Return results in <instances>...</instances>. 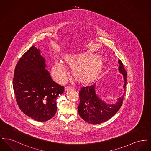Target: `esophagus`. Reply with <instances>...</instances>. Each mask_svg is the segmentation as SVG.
<instances>
[{
  "mask_svg": "<svg viewBox=\"0 0 151 151\" xmlns=\"http://www.w3.org/2000/svg\"><path fill=\"white\" fill-rule=\"evenodd\" d=\"M71 89H73V88L71 86H67L65 88V91H68V90H71Z\"/></svg>",
  "mask_w": 151,
  "mask_h": 151,
  "instance_id": "1",
  "label": "esophagus"
}]
</instances>
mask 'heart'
I'll return each instance as SVG.
<instances>
[{"label": "heart", "instance_id": "1", "mask_svg": "<svg viewBox=\"0 0 151 151\" xmlns=\"http://www.w3.org/2000/svg\"><path fill=\"white\" fill-rule=\"evenodd\" d=\"M65 65L72 68V75L78 82L88 84L93 81L99 76L103 62L99 57L91 59L86 55H65L62 62H55L51 69L52 76L58 83L63 81L67 74Z\"/></svg>", "mask_w": 151, "mask_h": 151}]
</instances>
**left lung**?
<instances>
[{"instance_id": "obj_1", "label": "left lung", "mask_w": 151, "mask_h": 151, "mask_svg": "<svg viewBox=\"0 0 151 151\" xmlns=\"http://www.w3.org/2000/svg\"><path fill=\"white\" fill-rule=\"evenodd\" d=\"M118 62L119 70L124 76L123 88L126 90L127 72L122 61L119 60ZM95 84L84 86L80 89L79 91L80 103L78 109L79 115L84 121L90 124H97L108 121L118 112L122 106L125 93L118 99L116 104L109 105L97 97L95 91Z\"/></svg>"}]
</instances>
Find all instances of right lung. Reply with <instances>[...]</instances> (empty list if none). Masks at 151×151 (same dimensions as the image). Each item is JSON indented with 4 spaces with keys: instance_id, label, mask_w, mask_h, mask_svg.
I'll return each mask as SVG.
<instances>
[{
    "instance_id": "right-lung-1",
    "label": "right lung",
    "mask_w": 151,
    "mask_h": 151,
    "mask_svg": "<svg viewBox=\"0 0 151 151\" xmlns=\"http://www.w3.org/2000/svg\"><path fill=\"white\" fill-rule=\"evenodd\" d=\"M45 59L34 46L24 53L14 69L13 88L22 111L39 122L49 121L57 110L56 99L64 91L45 68Z\"/></svg>"
}]
</instances>
